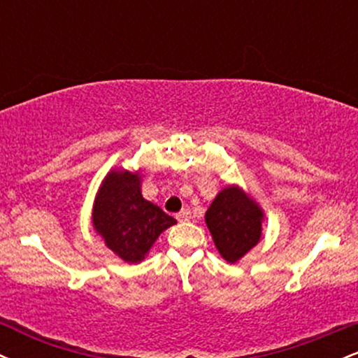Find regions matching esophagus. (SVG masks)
<instances>
[{
  "label": "esophagus",
  "mask_w": 358,
  "mask_h": 358,
  "mask_svg": "<svg viewBox=\"0 0 358 358\" xmlns=\"http://www.w3.org/2000/svg\"><path fill=\"white\" fill-rule=\"evenodd\" d=\"M176 219H178L180 222H187V220H190V219H192V212L188 210V208H183L182 212L176 213Z\"/></svg>",
  "instance_id": "obj_1"
}]
</instances>
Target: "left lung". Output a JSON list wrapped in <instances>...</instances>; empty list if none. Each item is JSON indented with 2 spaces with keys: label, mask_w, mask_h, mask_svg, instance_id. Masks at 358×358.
I'll return each instance as SVG.
<instances>
[{
  "label": "left lung",
  "mask_w": 358,
  "mask_h": 358,
  "mask_svg": "<svg viewBox=\"0 0 358 358\" xmlns=\"http://www.w3.org/2000/svg\"><path fill=\"white\" fill-rule=\"evenodd\" d=\"M262 220V208L237 185H229L220 190L205 213L217 250L232 264L261 239Z\"/></svg>",
  "instance_id": "left-lung-1"
}]
</instances>
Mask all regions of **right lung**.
Masks as SVG:
<instances>
[{
	"label": "right lung",
	"instance_id": "obj_1",
	"mask_svg": "<svg viewBox=\"0 0 358 358\" xmlns=\"http://www.w3.org/2000/svg\"><path fill=\"white\" fill-rule=\"evenodd\" d=\"M173 217L141 195L139 171L110 170L102 180L92 208L94 231L124 262H141Z\"/></svg>",
	"mask_w": 358,
	"mask_h": 358
}]
</instances>
